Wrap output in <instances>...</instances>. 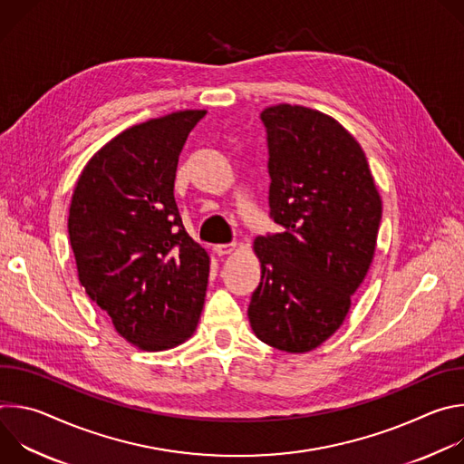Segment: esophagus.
<instances>
[{"instance_id": "obj_1", "label": "esophagus", "mask_w": 464, "mask_h": 464, "mask_svg": "<svg viewBox=\"0 0 464 464\" xmlns=\"http://www.w3.org/2000/svg\"><path fill=\"white\" fill-rule=\"evenodd\" d=\"M235 249H237V244H235V242H229V244H218V246H215V253H217L218 256L229 255V253H233Z\"/></svg>"}]
</instances>
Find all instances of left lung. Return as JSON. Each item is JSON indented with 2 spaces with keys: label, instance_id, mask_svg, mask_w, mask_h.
<instances>
[{
  "label": "left lung",
  "instance_id": "8db88e82",
  "mask_svg": "<svg viewBox=\"0 0 464 464\" xmlns=\"http://www.w3.org/2000/svg\"><path fill=\"white\" fill-rule=\"evenodd\" d=\"M260 119L270 217L283 231L253 242L262 276L247 317L260 342L308 353L349 314L374 256L382 200L360 143L336 119L292 104Z\"/></svg>",
  "mask_w": 464,
  "mask_h": 464
}]
</instances>
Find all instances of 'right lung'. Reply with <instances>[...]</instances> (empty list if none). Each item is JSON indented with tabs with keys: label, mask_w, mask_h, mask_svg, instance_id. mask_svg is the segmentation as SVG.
<instances>
[{
	"label": "right lung",
	"mask_w": 464,
	"mask_h": 464,
	"mask_svg": "<svg viewBox=\"0 0 464 464\" xmlns=\"http://www.w3.org/2000/svg\"><path fill=\"white\" fill-rule=\"evenodd\" d=\"M206 113L183 110L126 128L88 161L72 198L79 281L117 333L143 351L188 340L204 308L209 255L183 227L174 179Z\"/></svg>",
	"instance_id": "1"
}]
</instances>
